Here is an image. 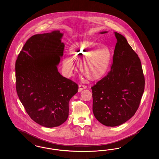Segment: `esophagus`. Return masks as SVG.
<instances>
[{
	"label": "esophagus",
	"instance_id": "34e87169",
	"mask_svg": "<svg viewBox=\"0 0 159 159\" xmlns=\"http://www.w3.org/2000/svg\"><path fill=\"white\" fill-rule=\"evenodd\" d=\"M86 88H87L86 86L83 85V84H79V92H80V91H82V90H83L84 89H86Z\"/></svg>",
	"mask_w": 159,
	"mask_h": 159
}]
</instances>
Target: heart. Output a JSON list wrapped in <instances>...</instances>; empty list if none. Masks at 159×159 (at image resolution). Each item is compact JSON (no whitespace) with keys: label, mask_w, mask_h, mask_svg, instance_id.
Returning <instances> with one entry per match:
<instances>
[{"label":"heart","mask_w":159,"mask_h":159,"mask_svg":"<svg viewBox=\"0 0 159 159\" xmlns=\"http://www.w3.org/2000/svg\"><path fill=\"white\" fill-rule=\"evenodd\" d=\"M69 52L63 60V68L67 75H71L75 70L73 60L79 64V69L87 79L95 81L106 75L110 67L111 52L106 46L92 41H83L70 46Z\"/></svg>","instance_id":"heart-1"}]
</instances>
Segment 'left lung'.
<instances>
[{
	"mask_svg": "<svg viewBox=\"0 0 159 159\" xmlns=\"http://www.w3.org/2000/svg\"><path fill=\"white\" fill-rule=\"evenodd\" d=\"M114 34L117 43L111 70L91 88L95 118L102 125L111 127L120 125L134 116L145 87L138 55L126 38L117 32Z\"/></svg>",
	"mask_w": 159,
	"mask_h": 159,
	"instance_id": "1",
	"label": "left lung"
}]
</instances>
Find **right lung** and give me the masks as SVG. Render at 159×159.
<instances>
[{"label": "right lung", "instance_id": "add662e5", "mask_svg": "<svg viewBox=\"0 0 159 159\" xmlns=\"http://www.w3.org/2000/svg\"><path fill=\"white\" fill-rule=\"evenodd\" d=\"M62 36L57 30L31 36L15 62L18 98L31 119L46 128L66 121L69 101L79 88L58 71L64 48Z\"/></svg>", "mask_w": 159, "mask_h": 159}]
</instances>
